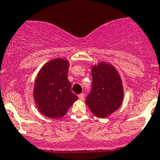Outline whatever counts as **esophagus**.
<instances>
[{
  "instance_id": "esophagus-1",
  "label": "esophagus",
  "mask_w": 160,
  "mask_h": 160,
  "mask_svg": "<svg viewBox=\"0 0 160 160\" xmlns=\"http://www.w3.org/2000/svg\"><path fill=\"white\" fill-rule=\"evenodd\" d=\"M84 97H85L84 93H80V94L78 96V98H80V100H84Z\"/></svg>"
}]
</instances>
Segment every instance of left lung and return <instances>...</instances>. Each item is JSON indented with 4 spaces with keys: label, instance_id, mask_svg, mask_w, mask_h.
<instances>
[{
    "label": "left lung",
    "instance_id": "obj_1",
    "mask_svg": "<svg viewBox=\"0 0 160 160\" xmlns=\"http://www.w3.org/2000/svg\"><path fill=\"white\" fill-rule=\"evenodd\" d=\"M92 90L86 104L96 117L110 116L122 105L124 88L118 71L111 63L99 62L91 67Z\"/></svg>",
    "mask_w": 160,
    "mask_h": 160
}]
</instances>
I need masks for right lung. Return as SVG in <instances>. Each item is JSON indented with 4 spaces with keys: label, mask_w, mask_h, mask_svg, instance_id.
Here are the masks:
<instances>
[{
    "label": "right lung",
    "mask_w": 160,
    "mask_h": 160,
    "mask_svg": "<svg viewBox=\"0 0 160 160\" xmlns=\"http://www.w3.org/2000/svg\"><path fill=\"white\" fill-rule=\"evenodd\" d=\"M70 62L56 58L44 64L34 84L33 98L39 112L51 118H60L78 99L71 91L67 78Z\"/></svg>",
    "instance_id": "add662e5"
}]
</instances>
